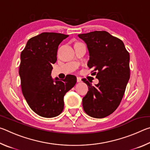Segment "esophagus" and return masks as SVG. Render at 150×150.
<instances>
[{
  "label": "esophagus",
  "mask_w": 150,
  "mask_h": 150,
  "mask_svg": "<svg viewBox=\"0 0 150 150\" xmlns=\"http://www.w3.org/2000/svg\"><path fill=\"white\" fill-rule=\"evenodd\" d=\"M77 83H80V82H81V79L80 78V77H77Z\"/></svg>",
  "instance_id": "esophagus-1"
}]
</instances>
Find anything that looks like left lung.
I'll return each mask as SVG.
<instances>
[{
    "instance_id": "1",
    "label": "left lung",
    "mask_w": 150,
    "mask_h": 150,
    "mask_svg": "<svg viewBox=\"0 0 150 150\" xmlns=\"http://www.w3.org/2000/svg\"><path fill=\"white\" fill-rule=\"evenodd\" d=\"M89 53L88 67L93 68L99 82L92 84L85 79L88 91L83 107L91 117L102 118L111 115L120 105L130 79V55L123 42L106 31L79 34Z\"/></svg>"
}]
</instances>
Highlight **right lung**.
Here are the masks:
<instances>
[{
	"label": "right lung",
	"instance_id": "obj_1",
	"mask_svg": "<svg viewBox=\"0 0 150 150\" xmlns=\"http://www.w3.org/2000/svg\"><path fill=\"white\" fill-rule=\"evenodd\" d=\"M68 36L59 33H42L27 42L20 55L22 93L32 110L42 117L53 118L62 113L63 97L77 82L74 75L66 76L65 79H54L51 76L58 46Z\"/></svg>",
	"mask_w": 150,
	"mask_h": 150
}]
</instances>
